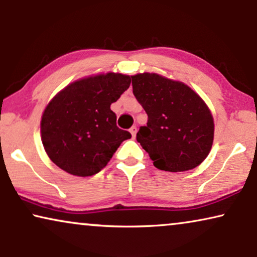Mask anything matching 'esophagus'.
Wrapping results in <instances>:
<instances>
[{
    "instance_id": "esophagus-1",
    "label": "esophagus",
    "mask_w": 257,
    "mask_h": 257,
    "mask_svg": "<svg viewBox=\"0 0 257 257\" xmlns=\"http://www.w3.org/2000/svg\"><path fill=\"white\" fill-rule=\"evenodd\" d=\"M131 133H132L133 138H135V136H136V133H138V126H136V125H133L132 128H131Z\"/></svg>"
}]
</instances>
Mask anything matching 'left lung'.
Here are the masks:
<instances>
[{
	"instance_id": "8db88e82",
	"label": "left lung",
	"mask_w": 257,
	"mask_h": 257,
	"mask_svg": "<svg viewBox=\"0 0 257 257\" xmlns=\"http://www.w3.org/2000/svg\"><path fill=\"white\" fill-rule=\"evenodd\" d=\"M133 94L148 115L136 140L154 166L166 172L194 169L208 156L214 139L209 109L182 82L157 74L132 76Z\"/></svg>"
}]
</instances>
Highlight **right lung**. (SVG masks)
Listing matches in <instances>:
<instances>
[{
    "label": "right lung",
    "mask_w": 257,
    "mask_h": 257,
    "mask_svg": "<svg viewBox=\"0 0 257 257\" xmlns=\"http://www.w3.org/2000/svg\"><path fill=\"white\" fill-rule=\"evenodd\" d=\"M131 85V76L108 73L83 78L47 105L41 135L49 159L64 172L91 176L101 172L132 134L116 125L110 104Z\"/></svg>",
    "instance_id": "1"
}]
</instances>
